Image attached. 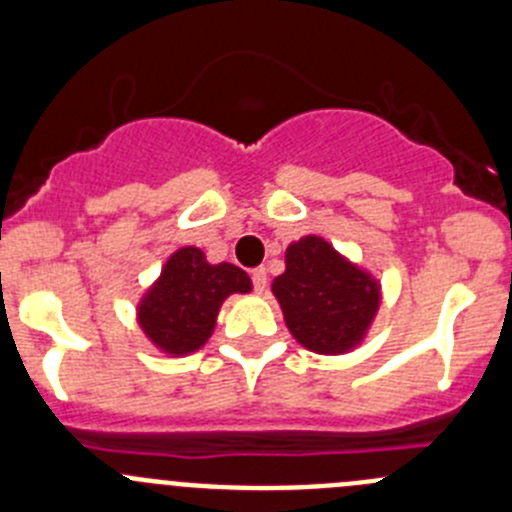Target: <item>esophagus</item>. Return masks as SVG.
Wrapping results in <instances>:
<instances>
[{
	"label": "esophagus",
	"mask_w": 512,
	"mask_h": 512,
	"mask_svg": "<svg viewBox=\"0 0 512 512\" xmlns=\"http://www.w3.org/2000/svg\"><path fill=\"white\" fill-rule=\"evenodd\" d=\"M252 285H255V292L262 294L267 289V270L265 267H257L252 270Z\"/></svg>",
	"instance_id": "esophagus-1"
}]
</instances>
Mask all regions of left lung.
<instances>
[{
  "label": "left lung",
  "instance_id": "left-lung-1",
  "mask_svg": "<svg viewBox=\"0 0 512 512\" xmlns=\"http://www.w3.org/2000/svg\"><path fill=\"white\" fill-rule=\"evenodd\" d=\"M272 294L289 334L322 356L361 347L381 307V282L319 235L289 242Z\"/></svg>",
  "mask_w": 512,
  "mask_h": 512
}]
</instances>
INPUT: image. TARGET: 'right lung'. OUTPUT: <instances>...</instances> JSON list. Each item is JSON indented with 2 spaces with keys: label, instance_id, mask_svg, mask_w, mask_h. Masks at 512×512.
Here are the masks:
<instances>
[{
  "label": "right lung",
  "instance_id": "add662e5",
  "mask_svg": "<svg viewBox=\"0 0 512 512\" xmlns=\"http://www.w3.org/2000/svg\"><path fill=\"white\" fill-rule=\"evenodd\" d=\"M252 292L245 270L230 262H208L200 247H178L160 275L141 294L136 322L148 342L165 356H190L208 344L223 302Z\"/></svg>",
  "mask_w": 512,
  "mask_h": 512
}]
</instances>
